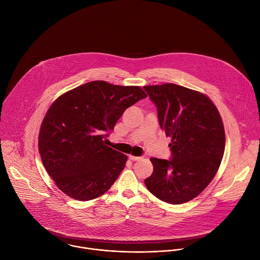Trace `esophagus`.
Instances as JSON below:
<instances>
[{
	"instance_id": "esophagus-1",
	"label": "esophagus",
	"mask_w": 260,
	"mask_h": 260,
	"mask_svg": "<svg viewBox=\"0 0 260 260\" xmlns=\"http://www.w3.org/2000/svg\"><path fill=\"white\" fill-rule=\"evenodd\" d=\"M128 158L132 160V161H137V160H140L141 157L139 156H134V155H128Z\"/></svg>"
}]
</instances>
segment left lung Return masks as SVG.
Wrapping results in <instances>:
<instances>
[{
    "mask_svg": "<svg viewBox=\"0 0 260 260\" xmlns=\"http://www.w3.org/2000/svg\"><path fill=\"white\" fill-rule=\"evenodd\" d=\"M157 107L159 125L171 137L170 160L150 158L153 173L145 185L172 205L197 198L215 177L225 148L220 113L203 92L174 83L143 87Z\"/></svg>",
    "mask_w": 260,
    "mask_h": 260,
    "instance_id": "8db88e82",
    "label": "left lung"
}]
</instances>
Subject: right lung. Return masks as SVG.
Wrapping results in <instances>:
<instances>
[{"mask_svg":"<svg viewBox=\"0 0 260 260\" xmlns=\"http://www.w3.org/2000/svg\"><path fill=\"white\" fill-rule=\"evenodd\" d=\"M146 92L140 86L91 81L59 95L42 121L38 147L44 168L68 197L85 202L110 189L127 156L106 145L124 111Z\"/></svg>","mask_w":260,"mask_h":260,"instance_id":"1","label":"right lung"}]
</instances>
